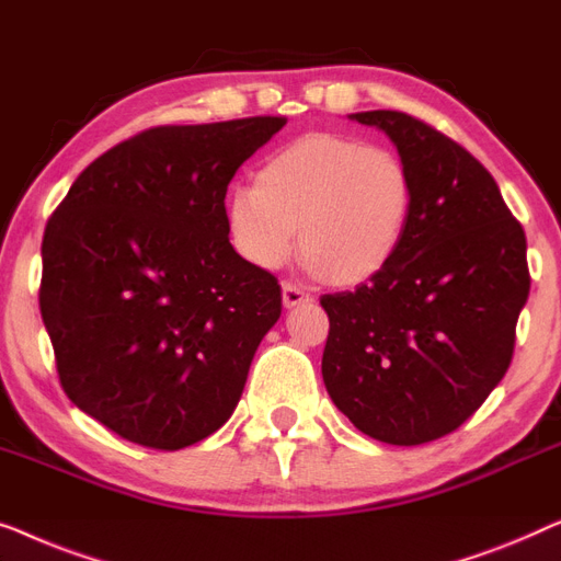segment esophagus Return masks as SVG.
Masks as SVG:
<instances>
[{
  "label": "esophagus",
  "instance_id": "obj_1",
  "mask_svg": "<svg viewBox=\"0 0 561 561\" xmlns=\"http://www.w3.org/2000/svg\"><path fill=\"white\" fill-rule=\"evenodd\" d=\"M312 295H307V291H302L299 287H295V284H289V282H284L282 284V302H284V307H297V305H305V302H312Z\"/></svg>",
  "mask_w": 561,
  "mask_h": 561
}]
</instances>
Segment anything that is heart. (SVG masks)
<instances>
[{"instance_id":"heart-1","label":"heart","mask_w":561,"mask_h":561,"mask_svg":"<svg viewBox=\"0 0 561 561\" xmlns=\"http://www.w3.org/2000/svg\"><path fill=\"white\" fill-rule=\"evenodd\" d=\"M414 210V178L386 147L337 131H310L279 147L256 170L254 187L226 201L236 254L272 272L297 247L335 287L368 282L393 262Z\"/></svg>"}]
</instances>
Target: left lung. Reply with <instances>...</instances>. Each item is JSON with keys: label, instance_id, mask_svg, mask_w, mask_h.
Wrapping results in <instances>:
<instances>
[{"label": "left lung", "instance_id": "obj_1", "mask_svg": "<svg viewBox=\"0 0 561 561\" xmlns=\"http://www.w3.org/2000/svg\"><path fill=\"white\" fill-rule=\"evenodd\" d=\"M389 134L414 178L393 262L356 291L322 295V381L363 435L424 445L478 412L511 366L528 299L526 233L491 172L404 112L351 114Z\"/></svg>", "mask_w": 561, "mask_h": 561}]
</instances>
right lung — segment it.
<instances>
[{
	"label": "right lung",
	"mask_w": 561,
	"mask_h": 561,
	"mask_svg": "<svg viewBox=\"0 0 561 561\" xmlns=\"http://www.w3.org/2000/svg\"><path fill=\"white\" fill-rule=\"evenodd\" d=\"M284 124L154 126L93 160L47 220L41 312L60 386L119 437L180 449L239 404L282 289L233 251L224 201Z\"/></svg>",
	"instance_id": "1"
}]
</instances>
